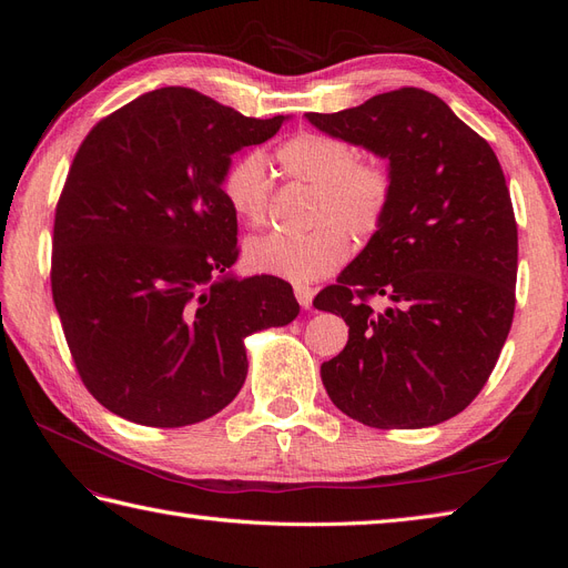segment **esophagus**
Segmentation results:
<instances>
[{
    "mask_svg": "<svg viewBox=\"0 0 568 568\" xmlns=\"http://www.w3.org/2000/svg\"><path fill=\"white\" fill-rule=\"evenodd\" d=\"M294 294H296V301H298L303 307H311V305H313V296H315V291H313L311 286H305V284H296V286H294Z\"/></svg>",
    "mask_w": 568,
    "mask_h": 568,
    "instance_id": "34e87169",
    "label": "esophagus"
}]
</instances>
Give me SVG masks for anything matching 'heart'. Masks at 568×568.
I'll list each match as a JSON object with an SVG mask.
<instances>
[{
	"label": "heart",
	"instance_id": "obj_1",
	"mask_svg": "<svg viewBox=\"0 0 568 568\" xmlns=\"http://www.w3.org/2000/svg\"><path fill=\"white\" fill-rule=\"evenodd\" d=\"M282 173L315 189L305 234H261L246 244L251 270L307 284L336 272L351 253V236L367 244L379 234L393 201V175L382 161H357L355 149L334 134L301 132L277 149ZM220 192L236 217L263 225L272 209V178L263 153L230 161Z\"/></svg>",
	"mask_w": 568,
	"mask_h": 568
}]
</instances>
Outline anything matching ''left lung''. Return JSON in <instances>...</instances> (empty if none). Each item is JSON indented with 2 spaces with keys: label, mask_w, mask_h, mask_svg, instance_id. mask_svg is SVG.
Returning a JSON list of instances; mask_svg holds the SVG:
<instances>
[{
  "label": "left lung",
  "mask_w": 568,
  "mask_h": 568,
  "mask_svg": "<svg viewBox=\"0 0 568 568\" xmlns=\"http://www.w3.org/2000/svg\"><path fill=\"white\" fill-rule=\"evenodd\" d=\"M305 118L388 159L393 175L384 227L313 301L348 324L322 384L374 428L450 419L486 386L517 303L519 234L500 161L419 88Z\"/></svg>",
  "instance_id": "left-lung-1"
}]
</instances>
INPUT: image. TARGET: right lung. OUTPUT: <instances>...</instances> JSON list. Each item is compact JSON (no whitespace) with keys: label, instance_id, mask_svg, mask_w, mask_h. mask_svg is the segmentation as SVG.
<instances>
[{"label":"right lung","instance_id":"right-lung-1","mask_svg":"<svg viewBox=\"0 0 568 568\" xmlns=\"http://www.w3.org/2000/svg\"><path fill=\"white\" fill-rule=\"evenodd\" d=\"M284 115L246 118L161 88L101 118L57 203L51 294L80 379L113 415L175 428L227 407L244 338L298 315L291 284L232 280L236 215L220 180Z\"/></svg>","mask_w":568,"mask_h":568}]
</instances>
